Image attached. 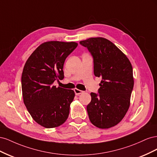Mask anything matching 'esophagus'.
<instances>
[{"label": "esophagus", "instance_id": "esophagus-1", "mask_svg": "<svg viewBox=\"0 0 157 157\" xmlns=\"http://www.w3.org/2000/svg\"><path fill=\"white\" fill-rule=\"evenodd\" d=\"M74 91H75V93L76 95H79V94H82V93L84 92L83 91H82V90H78V89H77V88H75V89H74Z\"/></svg>", "mask_w": 157, "mask_h": 157}]
</instances>
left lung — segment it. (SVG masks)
<instances>
[{"label": "left lung", "instance_id": "1", "mask_svg": "<svg viewBox=\"0 0 157 157\" xmlns=\"http://www.w3.org/2000/svg\"><path fill=\"white\" fill-rule=\"evenodd\" d=\"M94 58V73L102 80L99 94L91 93L87 105L89 119L101 129L118 124L130 105L134 87L133 69L127 56L112 42L103 37H92L80 41Z\"/></svg>", "mask_w": 157, "mask_h": 157}]
</instances>
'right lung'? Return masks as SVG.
Masks as SVG:
<instances>
[{"mask_svg": "<svg viewBox=\"0 0 157 157\" xmlns=\"http://www.w3.org/2000/svg\"><path fill=\"white\" fill-rule=\"evenodd\" d=\"M78 46L75 42L48 41L42 43L27 60L21 76L23 103L36 123L56 128L67 119L75 92L54 82L64 78L65 59Z\"/></svg>", "mask_w": 157, "mask_h": 157, "instance_id": "right-lung-1", "label": "right lung"}]
</instances>
